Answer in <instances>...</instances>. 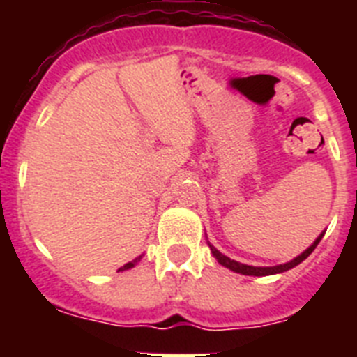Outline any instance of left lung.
<instances>
[{
  "mask_svg": "<svg viewBox=\"0 0 357 357\" xmlns=\"http://www.w3.org/2000/svg\"><path fill=\"white\" fill-rule=\"evenodd\" d=\"M324 234H326V230L321 232L320 236H318L317 239L313 241V245L309 248H305L304 252H302L301 255H296L295 259L288 261V263L284 264H277V266H250V264H243L239 263V261H234L230 259V257H227L225 254H222V252L218 250L216 247H213L209 241H207V245H209L211 252H213V255L216 257V261L222 266L229 268V270H232V272L236 273H241V275H254V277H264V275H275V273H282V272H288V270H291V268H295L296 264H301L302 261L305 259V257H309V254L317 248V245L320 243V239L324 238Z\"/></svg>",
  "mask_w": 357,
  "mask_h": 357,
  "instance_id": "obj_1",
  "label": "left lung"
}]
</instances>
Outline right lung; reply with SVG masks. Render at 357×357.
<instances>
[{
	"label": "right lung",
	"instance_id": "1",
	"mask_svg": "<svg viewBox=\"0 0 357 357\" xmlns=\"http://www.w3.org/2000/svg\"><path fill=\"white\" fill-rule=\"evenodd\" d=\"M141 257H143V255H139V257H135L134 261H130V263H127V264H125V266H121V268H119L118 272H125V270H130V268H134L135 264L139 263V261H141Z\"/></svg>",
	"mask_w": 357,
	"mask_h": 357
}]
</instances>
